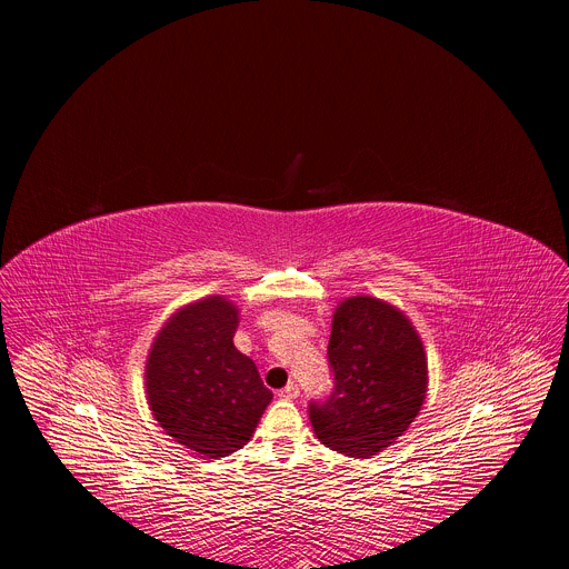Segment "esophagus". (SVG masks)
Masks as SVG:
<instances>
[{
  "mask_svg": "<svg viewBox=\"0 0 569 569\" xmlns=\"http://www.w3.org/2000/svg\"><path fill=\"white\" fill-rule=\"evenodd\" d=\"M279 396H281V398H286V400H292V398H297V396H299V387H297L295 382H288V385L279 391Z\"/></svg>",
  "mask_w": 569,
  "mask_h": 569,
  "instance_id": "obj_1",
  "label": "esophagus"
}]
</instances>
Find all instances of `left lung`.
<instances>
[{
  "instance_id": "1",
  "label": "left lung",
  "mask_w": 569,
  "mask_h": 569,
  "mask_svg": "<svg viewBox=\"0 0 569 569\" xmlns=\"http://www.w3.org/2000/svg\"><path fill=\"white\" fill-rule=\"evenodd\" d=\"M329 365L333 391L310 400L317 439L369 459L417 419L428 391V360L412 321L376 297H349L333 315Z\"/></svg>"
}]
</instances>
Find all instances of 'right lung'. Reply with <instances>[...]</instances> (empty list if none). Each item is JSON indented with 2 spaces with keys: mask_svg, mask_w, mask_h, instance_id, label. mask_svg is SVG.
Here are the masks:
<instances>
[{
  "mask_svg": "<svg viewBox=\"0 0 569 569\" xmlns=\"http://www.w3.org/2000/svg\"><path fill=\"white\" fill-rule=\"evenodd\" d=\"M238 308L207 297L180 308L146 360V393L169 437L207 459L240 450L272 400L257 365L233 347Z\"/></svg>",
  "mask_w": 569,
  "mask_h": 569,
  "instance_id": "1",
  "label": "right lung"
}]
</instances>
